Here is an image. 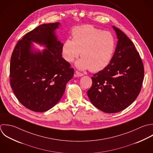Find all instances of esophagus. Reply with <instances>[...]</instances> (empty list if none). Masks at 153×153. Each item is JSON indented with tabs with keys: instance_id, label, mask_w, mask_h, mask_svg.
<instances>
[{
	"instance_id": "34e87169",
	"label": "esophagus",
	"mask_w": 153,
	"mask_h": 153,
	"mask_svg": "<svg viewBox=\"0 0 153 153\" xmlns=\"http://www.w3.org/2000/svg\"><path fill=\"white\" fill-rule=\"evenodd\" d=\"M75 73H76V76H78V77H82V76H84V74H83V73H80V72H79V71H76Z\"/></svg>"
}]
</instances>
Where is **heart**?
Masks as SVG:
<instances>
[{
    "label": "heart",
    "instance_id": "obj_1",
    "mask_svg": "<svg viewBox=\"0 0 153 153\" xmlns=\"http://www.w3.org/2000/svg\"><path fill=\"white\" fill-rule=\"evenodd\" d=\"M116 48L114 36L91 25L75 28L73 31V40H65L62 53L64 59L72 62L81 52V59L76 62L80 70L89 69L99 71L110 64Z\"/></svg>",
    "mask_w": 153,
    "mask_h": 153
}]
</instances>
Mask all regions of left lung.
<instances>
[{
    "label": "left lung",
    "mask_w": 153,
    "mask_h": 153,
    "mask_svg": "<svg viewBox=\"0 0 153 153\" xmlns=\"http://www.w3.org/2000/svg\"><path fill=\"white\" fill-rule=\"evenodd\" d=\"M118 39L115 52L107 67L91 77L87 95L92 104L107 113L121 111L138 96L143 85L144 65L134 44L113 26Z\"/></svg>",
    "instance_id": "left-lung-1"
}]
</instances>
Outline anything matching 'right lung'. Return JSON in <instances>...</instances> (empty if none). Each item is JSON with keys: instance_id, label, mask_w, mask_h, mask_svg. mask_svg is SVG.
Returning a JSON list of instances; mask_svg holds the SVG:
<instances>
[{"instance_id": "add662e5", "label": "right lung", "mask_w": 153, "mask_h": 153, "mask_svg": "<svg viewBox=\"0 0 153 153\" xmlns=\"http://www.w3.org/2000/svg\"><path fill=\"white\" fill-rule=\"evenodd\" d=\"M59 22L43 24L27 33L16 43L10 58V83L24 107L45 112L60 100L74 69L62 57L63 43L55 33ZM33 42L45 47L35 50Z\"/></svg>"}]
</instances>
